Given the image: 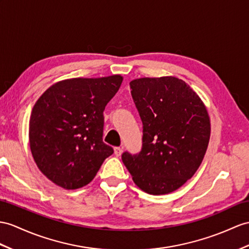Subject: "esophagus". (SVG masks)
<instances>
[{"mask_svg":"<svg viewBox=\"0 0 249 249\" xmlns=\"http://www.w3.org/2000/svg\"><path fill=\"white\" fill-rule=\"evenodd\" d=\"M114 153H115V155H116V156H120L121 153H123V148L116 147V148L114 149Z\"/></svg>","mask_w":249,"mask_h":249,"instance_id":"esophagus-1","label":"esophagus"}]
</instances>
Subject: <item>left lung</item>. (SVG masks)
Wrapping results in <instances>:
<instances>
[{
	"label": "left lung",
	"instance_id": "8db88e82",
	"mask_svg": "<svg viewBox=\"0 0 249 249\" xmlns=\"http://www.w3.org/2000/svg\"><path fill=\"white\" fill-rule=\"evenodd\" d=\"M142 123L138 153L121 155L134 183L149 195L173 192L196 172L210 137L207 110L188 84L175 77L130 82Z\"/></svg>",
	"mask_w": 249,
	"mask_h": 249
}]
</instances>
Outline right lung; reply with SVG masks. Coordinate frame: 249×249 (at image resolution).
I'll use <instances>...</instances> for the list:
<instances>
[{
  "mask_svg": "<svg viewBox=\"0 0 249 249\" xmlns=\"http://www.w3.org/2000/svg\"><path fill=\"white\" fill-rule=\"evenodd\" d=\"M123 82L119 75L75 78L47 89L29 120V144L38 168L64 189H78L95 178L114 150L102 141L107 102Z\"/></svg>",
  "mask_w": 249,
  "mask_h": 249,
  "instance_id": "add662e5",
  "label": "right lung"
}]
</instances>
